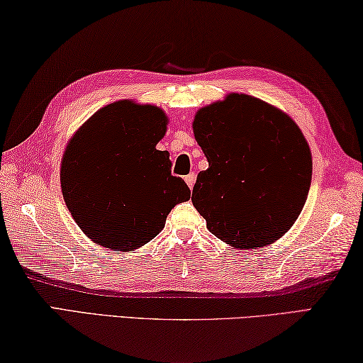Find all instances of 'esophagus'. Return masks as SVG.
Wrapping results in <instances>:
<instances>
[{"mask_svg": "<svg viewBox=\"0 0 363 363\" xmlns=\"http://www.w3.org/2000/svg\"><path fill=\"white\" fill-rule=\"evenodd\" d=\"M185 182H186V185L189 186V189H193L194 182H196V175H194V174L186 175V177H185Z\"/></svg>", "mask_w": 363, "mask_h": 363, "instance_id": "1", "label": "esophagus"}]
</instances>
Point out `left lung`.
I'll use <instances>...</instances> for the list:
<instances>
[{
	"mask_svg": "<svg viewBox=\"0 0 363 363\" xmlns=\"http://www.w3.org/2000/svg\"><path fill=\"white\" fill-rule=\"evenodd\" d=\"M199 172L193 206L208 231L236 249L264 247L287 233L308 199L313 157L289 114L245 94H230L196 113Z\"/></svg>",
	"mask_w": 363,
	"mask_h": 363,
	"instance_id": "obj_1",
	"label": "left lung"
}]
</instances>
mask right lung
I'll use <instances>...</instances> for the list:
<instances>
[{"instance_id": "add662e5", "label": "right lung", "mask_w": 363, "mask_h": 363, "mask_svg": "<svg viewBox=\"0 0 363 363\" xmlns=\"http://www.w3.org/2000/svg\"><path fill=\"white\" fill-rule=\"evenodd\" d=\"M167 116L155 105L119 100L92 114L67 145L60 183L73 220L95 244L127 252L150 242L191 191L156 150Z\"/></svg>"}]
</instances>
